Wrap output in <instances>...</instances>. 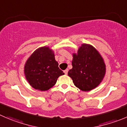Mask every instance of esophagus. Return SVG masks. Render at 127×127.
Here are the masks:
<instances>
[{"label":"esophagus","mask_w":127,"mask_h":127,"mask_svg":"<svg viewBox=\"0 0 127 127\" xmlns=\"http://www.w3.org/2000/svg\"><path fill=\"white\" fill-rule=\"evenodd\" d=\"M67 72H68V70H67V69H66V70H64V72L65 74H67Z\"/></svg>","instance_id":"34e87169"}]
</instances>
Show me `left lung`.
<instances>
[{
    "instance_id": "left-lung-1",
    "label": "left lung",
    "mask_w": 127,
    "mask_h": 127,
    "mask_svg": "<svg viewBox=\"0 0 127 127\" xmlns=\"http://www.w3.org/2000/svg\"><path fill=\"white\" fill-rule=\"evenodd\" d=\"M72 68L67 75L75 86L82 91H90L99 86L105 77L106 65L96 48L83 43L72 53Z\"/></svg>"
}]
</instances>
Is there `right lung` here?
<instances>
[{
	"instance_id": "1",
	"label": "right lung",
	"mask_w": 127,
	"mask_h": 127,
	"mask_svg": "<svg viewBox=\"0 0 127 127\" xmlns=\"http://www.w3.org/2000/svg\"><path fill=\"white\" fill-rule=\"evenodd\" d=\"M24 75L33 88L48 91L53 87L60 76L64 74L58 67L55 52L49 46L36 49L26 61Z\"/></svg>"
}]
</instances>
